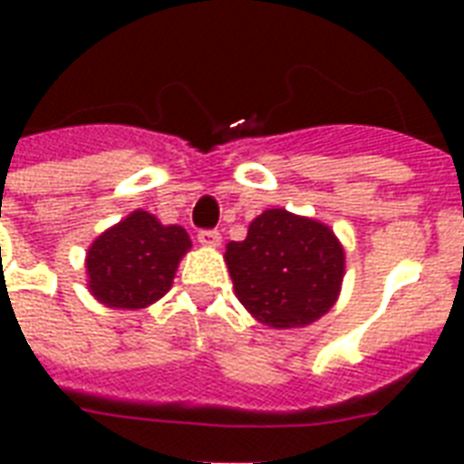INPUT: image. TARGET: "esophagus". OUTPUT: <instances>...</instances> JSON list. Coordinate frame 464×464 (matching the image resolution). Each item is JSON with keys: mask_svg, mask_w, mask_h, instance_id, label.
I'll return each mask as SVG.
<instances>
[{"mask_svg": "<svg viewBox=\"0 0 464 464\" xmlns=\"http://www.w3.org/2000/svg\"><path fill=\"white\" fill-rule=\"evenodd\" d=\"M197 240H199V246H204V247H218V246H221V233H218V231H199V233H197Z\"/></svg>", "mask_w": 464, "mask_h": 464, "instance_id": "1", "label": "esophagus"}]
</instances>
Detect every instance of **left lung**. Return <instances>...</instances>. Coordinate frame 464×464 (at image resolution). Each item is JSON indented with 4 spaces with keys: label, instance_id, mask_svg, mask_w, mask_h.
I'll return each mask as SVG.
<instances>
[{
    "label": "left lung",
    "instance_id": "1",
    "mask_svg": "<svg viewBox=\"0 0 464 464\" xmlns=\"http://www.w3.org/2000/svg\"><path fill=\"white\" fill-rule=\"evenodd\" d=\"M233 291L257 323L308 327L337 304L346 255L330 226L286 209H265L224 255Z\"/></svg>",
    "mask_w": 464,
    "mask_h": 464
}]
</instances>
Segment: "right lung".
<instances>
[{
	"label": "right lung",
	"instance_id": "right-lung-1",
	"mask_svg": "<svg viewBox=\"0 0 464 464\" xmlns=\"http://www.w3.org/2000/svg\"><path fill=\"white\" fill-rule=\"evenodd\" d=\"M189 247L182 226L160 224L154 214L137 209L91 243L86 286L108 308H147L170 291Z\"/></svg>",
	"mask_w": 464,
	"mask_h": 464
}]
</instances>
